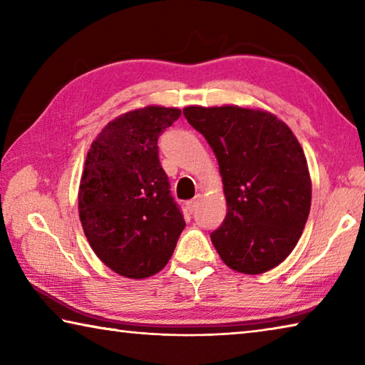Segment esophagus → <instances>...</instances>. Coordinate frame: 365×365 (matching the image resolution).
I'll return each instance as SVG.
<instances>
[{
	"label": "esophagus",
	"mask_w": 365,
	"mask_h": 365,
	"mask_svg": "<svg viewBox=\"0 0 365 365\" xmlns=\"http://www.w3.org/2000/svg\"><path fill=\"white\" fill-rule=\"evenodd\" d=\"M200 201H201V193H197V195L193 197V200L187 202L188 211H190V212H195L196 209H197V206H200Z\"/></svg>",
	"instance_id": "34e87169"
}]
</instances>
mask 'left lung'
Masks as SVG:
<instances>
[{"mask_svg": "<svg viewBox=\"0 0 365 365\" xmlns=\"http://www.w3.org/2000/svg\"><path fill=\"white\" fill-rule=\"evenodd\" d=\"M183 115L217 158L227 215L211 233L228 267L259 275L285 261L301 238L312 182L285 122L257 108L187 106Z\"/></svg>", "mask_w": 365, "mask_h": 365, "instance_id": "1", "label": "left lung"}]
</instances>
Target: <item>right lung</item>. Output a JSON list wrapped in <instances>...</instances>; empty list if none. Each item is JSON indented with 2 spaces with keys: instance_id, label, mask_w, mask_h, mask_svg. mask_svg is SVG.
<instances>
[{
  "instance_id": "right-lung-1",
  "label": "right lung",
  "mask_w": 365,
  "mask_h": 365,
  "mask_svg": "<svg viewBox=\"0 0 365 365\" xmlns=\"http://www.w3.org/2000/svg\"><path fill=\"white\" fill-rule=\"evenodd\" d=\"M182 110L145 106L110 120L91 143L78 187V217L91 250L127 279L165 267L185 228L160 168L158 138Z\"/></svg>"
}]
</instances>
